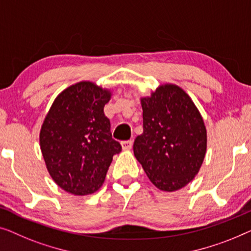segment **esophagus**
<instances>
[{
  "label": "esophagus",
  "instance_id": "obj_1",
  "mask_svg": "<svg viewBox=\"0 0 251 251\" xmlns=\"http://www.w3.org/2000/svg\"><path fill=\"white\" fill-rule=\"evenodd\" d=\"M133 147V141L132 140H127V141H123L122 142V148L124 150H129L132 149Z\"/></svg>",
  "mask_w": 251,
  "mask_h": 251
}]
</instances>
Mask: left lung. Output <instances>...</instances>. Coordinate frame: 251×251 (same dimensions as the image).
<instances>
[{"label": "left lung", "instance_id": "obj_1", "mask_svg": "<svg viewBox=\"0 0 251 251\" xmlns=\"http://www.w3.org/2000/svg\"><path fill=\"white\" fill-rule=\"evenodd\" d=\"M143 133L134 141V156L151 182L173 192L192 181L202 165L207 130L184 90L165 84L141 98Z\"/></svg>", "mask_w": 251, "mask_h": 251}]
</instances>
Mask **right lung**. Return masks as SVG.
Here are the masks:
<instances>
[{"instance_id":"1","label":"right lung","mask_w":251,"mask_h":251,"mask_svg":"<svg viewBox=\"0 0 251 251\" xmlns=\"http://www.w3.org/2000/svg\"><path fill=\"white\" fill-rule=\"evenodd\" d=\"M110 98V91L94 83H76L55 98L42 125L40 146L49 174L72 195L98 191L112 157L122 151L103 112Z\"/></svg>"}]
</instances>
